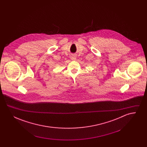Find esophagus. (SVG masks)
Returning <instances> with one entry per match:
<instances>
[{"instance_id": "1", "label": "esophagus", "mask_w": 147, "mask_h": 147, "mask_svg": "<svg viewBox=\"0 0 147 147\" xmlns=\"http://www.w3.org/2000/svg\"><path fill=\"white\" fill-rule=\"evenodd\" d=\"M70 59H72V60H76V59H77L76 55H73V54H72V55H70Z\"/></svg>"}]
</instances>
